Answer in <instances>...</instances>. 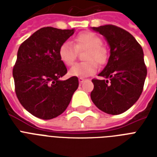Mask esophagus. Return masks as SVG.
I'll use <instances>...</instances> for the list:
<instances>
[{
  "instance_id": "34e87169",
  "label": "esophagus",
  "mask_w": 157,
  "mask_h": 157,
  "mask_svg": "<svg viewBox=\"0 0 157 157\" xmlns=\"http://www.w3.org/2000/svg\"><path fill=\"white\" fill-rule=\"evenodd\" d=\"M85 81H86V79L82 78V77H79V82H80V83H82V82H84Z\"/></svg>"
}]
</instances>
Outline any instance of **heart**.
<instances>
[{
    "label": "heart",
    "mask_w": 157,
    "mask_h": 157,
    "mask_svg": "<svg viewBox=\"0 0 157 157\" xmlns=\"http://www.w3.org/2000/svg\"><path fill=\"white\" fill-rule=\"evenodd\" d=\"M102 44V38L93 32L79 33L74 38L73 44L70 41L63 43L59 49V56L67 66L71 65L76 60L77 50H87L84 57L86 62L74 64L69 69V75L86 77L95 73L98 68L96 63L103 64L107 60V50Z\"/></svg>",
    "instance_id": "b5f03b06"
}]
</instances>
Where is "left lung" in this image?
Segmentation results:
<instances>
[{"mask_svg":"<svg viewBox=\"0 0 157 157\" xmlns=\"http://www.w3.org/2000/svg\"><path fill=\"white\" fill-rule=\"evenodd\" d=\"M92 29L106 38L111 54L98 74L106 80H92L90 98L101 111L121 114L136 103L144 90L147 76L144 51L135 38L119 27L107 24Z\"/></svg>","mask_w":157,"mask_h":157,"instance_id":"1","label":"left lung"}]
</instances>
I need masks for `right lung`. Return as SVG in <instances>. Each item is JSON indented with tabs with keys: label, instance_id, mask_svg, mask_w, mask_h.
Masks as SVG:
<instances>
[{
	"label": "right lung",
	"instance_id": "right-lung-1",
	"mask_svg": "<svg viewBox=\"0 0 157 157\" xmlns=\"http://www.w3.org/2000/svg\"><path fill=\"white\" fill-rule=\"evenodd\" d=\"M73 33L74 29L42 28L18 48L13 68L16 95L28 112L40 119L61 115L78 88L76 76L59 80L67 70L59 58V49Z\"/></svg>",
	"mask_w": 157,
	"mask_h": 157
}]
</instances>
